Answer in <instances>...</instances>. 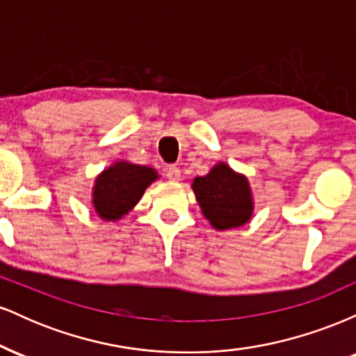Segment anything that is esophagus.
I'll return each instance as SVG.
<instances>
[{
	"instance_id": "obj_1",
	"label": "esophagus",
	"mask_w": 356,
	"mask_h": 356,
	"mask_svg": "<svg viewBox=\"0 0 356 356\" xmlns=\"http://www.w3.org/2000/svg\"><path fill=\"white\" fill-rule=\"evenodd\" d=\"M165 175L170 182H179L181 181V169L175 165H169L165 170Z\"/></svg>"
}]
</instances>
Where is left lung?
<instances>
[{
  "mask_svg": "<svg viewBox=\"0 0 356 356\" xmlns=\"http://www.w3.org/2000/svg\"><path fill=\"white\" fill-rule=\"evenodd\" d=\"M202 214L216 229H231L248 222L252 212L251 191L246 177L232 172L226 164L216 165L192 182Z\"/></svg>",
  "mask_w": 356,
  "mask_h": 356,
  "instance_id": "left-lung-1",
  "label": "left lung"
}]
</instances>
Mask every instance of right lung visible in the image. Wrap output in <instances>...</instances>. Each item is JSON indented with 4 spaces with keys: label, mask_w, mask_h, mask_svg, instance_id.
<instances>
[{
    "label": "right lung",
    "mask_w": 356,
    "mask_h": 356,
    "mask_svg": "<svg viewBox=\"0 0 356 356\" xmlns=\"http://www.w3.org/2000/svg\"><path fill=\"white\" fill-rule=\"evenodd\" d=\"M157 172L150 167L117 162L97 179L93 189V206L100 218L117 220L132 209L142 197Z\"/></svg>",
    "instance_id": "1"
}]
</instances>
